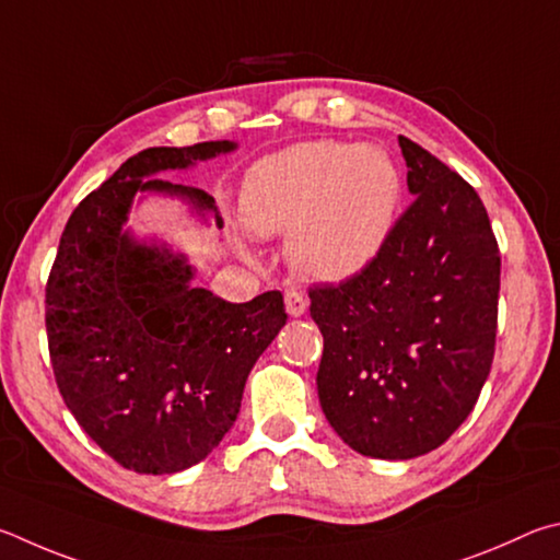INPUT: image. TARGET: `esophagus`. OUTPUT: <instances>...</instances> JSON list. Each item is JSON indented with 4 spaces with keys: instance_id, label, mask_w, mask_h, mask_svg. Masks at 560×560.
I'll list each match as a JSON object with an SVG mask.
<instances>
[{
    "instance_id": "34e87169",
    "label": "esophagus",
    "mask_w": 560,
    "mask_h": 560,
    "mask_svg": "<svg viewBox=\"0 0 560 560\" xmlns=\"http://www.w3.org/2000/svg\"><path fill=\"white\" fill-rule=\"evenodd\" d=\"M285 307L290 317H302L307 312V295L302 290H285Z\"/></svg>"
}]
</instances>
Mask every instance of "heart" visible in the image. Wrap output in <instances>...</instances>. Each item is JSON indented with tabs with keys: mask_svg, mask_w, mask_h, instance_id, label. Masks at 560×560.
<instances>
[{
	"mask_svg": "<svg viewBox=\"0 0 560 560\" xmlns=\"http://www.w3.org/2000/svg\"><path fill=\"white\" fill-rule=\"evenodd\" d=\"M404 182L374 144L310 140L262 156L241 186V221L255 238L288 233V260L312 280L369 268L396 225Z\"/></svg>",
	"mask_w": 560,
	"mask_h": 560,
	"instance_id": "obj_1",
	"label": "heart"
}]
</instances>
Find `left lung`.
Wrapping results in <instances>:
<instances>
[{
	"label": "left lung",
	"mask_w": 560,
	"mask_h": 560,
	"mask_svg": "<svg viewBox=\"0 0 560 560\" xmlns=\"http://www.w3.org/2000/svg\"><path fill=\"white\" fill-rule=\"evenodd\" d=\"M398 144L413 203L369 268L310 288L322 410L378 459L425 455L472 413L494 359L502 268L472 186L408 137Z\"/></svg>",
	"instance_id": "left-lung-1"
}]
</instances>
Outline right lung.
Here are the masks:
<instances>
[{
    "mask_svg": "<svg viewBox=\"0 0 560 560\" xmlns=\"http://www.w3.org/2000/svg\"><path fill=\"white\" fill-rule=\"evenodd\" d=\"M235 142L150 147L75 206L46 282V335L63 404L117 465L174 475L235 423L250 369L288 315L278 290L233 305L194 288V268L166 245L122 229L137 191L170 194L196 211L213 196L156 179Z\"/></svg>",
    "mask_w": 560,
    "mask_h": 560,
    "instance_id": "1",
    "label": "right lung"
}]
</instances>
